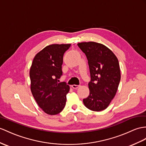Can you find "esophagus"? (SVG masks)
Instances as JSON below:
<instances>
[{"label": "esophagus", "mask_w": 146, "mask_h": 146, "mask_svg": "<svg viewBox=\"0 0 146 146\" xmlns=\"http://www.w3.org/2000/svg\"><path fill=\"white\" fill-rule=\"evenodd\" d=\"M80 87V85H72V87L74 88V89H77Z\"/></svg>", "instance_id": "34e87169"}]
</instances>
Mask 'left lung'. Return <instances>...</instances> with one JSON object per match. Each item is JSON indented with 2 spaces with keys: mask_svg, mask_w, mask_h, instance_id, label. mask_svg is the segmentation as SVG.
Here are the masks:
<instances>
[{
  "mask_svg": "<svg viewBox=\"0 0 146 146\" xmlns=\"http://www.w3.org/2000/svg\"><path fill=\"white\" fill-rule=\"evenodd\" d=\"M78 46L87 56L91 81L89 95L84 104L92 111L105 110L114 98L121 79L118 58L106 46L94 41L82 42Z\"/></svg>",
  "mask_w": 146,
  "mask_h": 146,
  "instance_id": "8db88e82",
  "label": "left lung"
}]
</instances>
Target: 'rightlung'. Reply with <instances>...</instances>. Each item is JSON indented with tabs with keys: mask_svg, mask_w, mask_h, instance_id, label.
Returning a JSON list of instances; mask_svg holds the SVG:
<instances>
[{
	"mask_svg": "<svg viewBox=\"0 0 146 146\" xmlns=\"http://www.w3.org/2000/svg\"><path fill=\"white\" fill-rule=\"evenodd\" d=\"M70 44H52L35 55L30 70V88L38 106L46 114L55 115L64 108L70 87L59 83L63 56Z\"/></svg>",
	"mask_w": 146,
	"mask_h": 146,
	"instance_id": "1",
	"label": "right lung"
}]
</instances>
